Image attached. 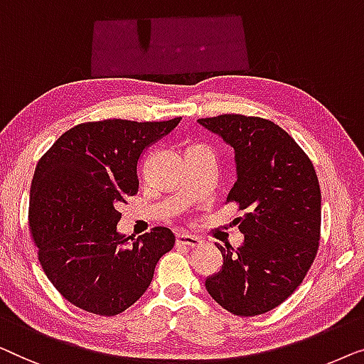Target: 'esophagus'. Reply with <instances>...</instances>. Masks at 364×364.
<instances>
[{
    "mask_svg": "<svg viewBox=\"0 0 364 364\" xmlns=\"http://www.w3.org/2000/svg\"><path fill=\"white\" fill-rule=\"evenodd\" d=\"M176 244L178 245H188V247H201L203 240L196 237V235H189V234H178L176 235Z\"/></svg>",
    "mask_w": 364,
    "mask_h": 364,
    "instance_id": "obj_1",
    "label": "esophagus"
}]
</instances>
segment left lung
I'll list each match as a JSON object with an SVG mask.
<instances>
[{"instance_id":"8db88e82","label":"left lung","mask_w":364,"mask_h":364,"mask_svg":"<svg viewBox=\"0 0 364 364\" xmlns=\"http://www.w3.org/2000/svg\"><path fill=\"white\" fill-rule=\"evenodd\" d=\"M198 124L234 148L237 180L226 203L245 211L235 219L244 242L218 245L223 267L206 279V290L234 315L265 314L294 294L318 250V178L305 151L274 122L228 114Z\"/></svg>"}]
</instances>
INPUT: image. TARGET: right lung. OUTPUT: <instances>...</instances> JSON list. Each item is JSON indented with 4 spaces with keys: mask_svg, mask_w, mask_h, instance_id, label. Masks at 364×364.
<instances>
[{
    "mask_svg": "<svg viewBox=\"0 0 364 364\" xmlns=\"http://www.w3.org/2000/svg\"><path fill=\"white\" fill-rule=\"evenodd\" d=\"M168 122L102 120L60 135L36 166L29 226L39 262L60 295L79 309L112 316L151 284L155 265L175 245L168 228L136 240L117 229L119 208L138 191V161L176 129Z\"/></svg>",
    "mask_w": 364,
    "mask_h": 364,
    "instance_id": "obj_1",
    "label": "right lung"
}]
</instances>
